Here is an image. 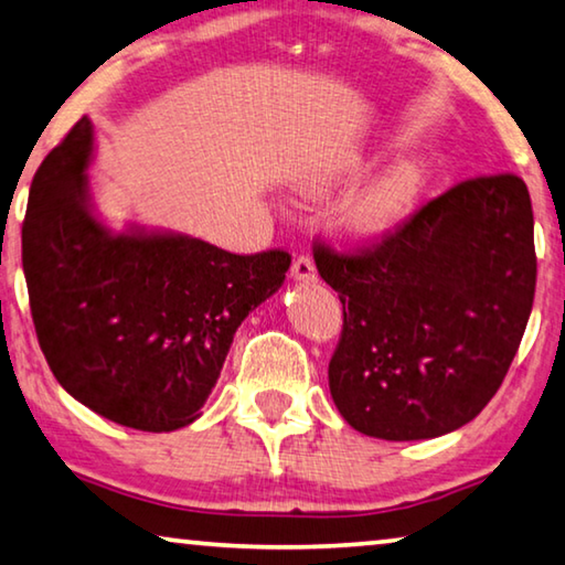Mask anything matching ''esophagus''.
Listing matches in <instances>:
<instances>
[{
    "mask_svg": "<svg viewBox=\"0 0 565 565\" xmlns=\"http://www.w3.org/2000/svg\"><path fill=\"white\" fill-rule=\"evenodd\" d=\"M291 279L294 281H315L317 279V266L309 256H299L291 266Z\"/></svg>",
    "mask_w": 565,
    "mask_h": 565,
    "instance_id": "1",
    "label": "esophagus"
}]
</instances>
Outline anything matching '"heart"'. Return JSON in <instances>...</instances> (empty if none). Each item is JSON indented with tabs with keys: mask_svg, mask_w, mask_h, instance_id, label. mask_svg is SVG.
I'll return each instance as SVG.
<instances>
[{
	"mask_svg": "<svg viewBox=\"0 0 565 565\" xmlns=\"http://www.w3.org/2000/svg\"><path fill=\"white\" fill-rule=\"evenodd\" d=\"M433 178L427 158H402L395 163L382 166L362 185H356L339 205V228L356 244H372L397 231L412 213ZM331 185V175H309L303 188L311 193L324 191Z\"/></svg>",
	"mask_w": 565,
	"mask_h": 565,
	"instance_id": "obj_1",
	"label": "heart"
}]
</instances>
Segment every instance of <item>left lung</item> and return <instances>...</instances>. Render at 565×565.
I'll use <instances>...</instances> for the list:
<instances>
[{
  "mask_svg": "<svg viewBox=\"0 0 565 565\" xmlns=\"http://www.w3.org/2000/svg\"><path fill=\"white\" fill-rule=\"evenodd\" d=\"M344 331L331 399L380 440H429L480 415L508 374L533 309V209L518 175L462 181L377 248L317 246Z\"/></svg>",
  "mask_w": 565,
  "mask_h": 565,
  "instance_id": "8db88e82",
  "label": "left lung"
}]
</instances>
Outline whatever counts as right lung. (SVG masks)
I'll list each match as a JSON object with an SVG mask.
<instances>
[{
	"label": "right lung",
	"instance_id": "obj_1",
	"mask_svg": "<svg viewBox=\"0 0 565 565\" xmlns=\"http://www.w3.org/2000/svg\"><path fill=\"white\" fill-rule=\"evenodd\" d=\"M79 120L32 178L22 266L32 321L67 395L113 423L173 433L201 417L241 321L281 289L291 256H236L201 238L107 226Z\"/></svg>",
	"mask_w": 565,
	"mask_h": 565
}]
</instances>
